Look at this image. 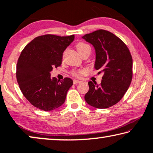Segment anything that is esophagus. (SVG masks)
<instances>
[{
    "label": "esophagus",
    "instance_id": "34e87169",
    "mask_svg": "<svg viewBox=\"0 0 153 153\" xmlns=\"http://www.w3.org/2000/svg\"><path fill=\"white\" fill-rule=\"evenodd\" d=\"M79 82H81V81L77 80V79H74V84H78V83H79Z\"/></svg>",
    "mask_w": 153,
    "mask_h": 153
}]
</instances>
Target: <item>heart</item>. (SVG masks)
Masks as SVG:
<instances>
[{"mask_svg":"<svg viewBox=\"0 0 153 153\" xmlns=\"http://www.w3.org/2000/svg\"><path fill=\"white\" fill-rule=\"evenodd\" d=\"M76 49L77 50V51H78L81 55H82L83 53H86V52H87V51L91 52V47L85 42H80L77 43V44L76 45ZM83 72H84L83 70L74 71L72 73V75L74 76L79 77V76H80L82 74Z\"/></svg>","mask_w":153,"mask_h":153,"instance_id":"obj_1","label":"heart"}]
</instances>
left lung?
Instances as JSON below:
<instances>
[{
  "instance_id": "1",
  "label": "left lung",
  "mask_w": 153,
  "mask_h": 153,
  "mask_svg": "<svg viewBox=\"0 0 153 153\" xmlns=\"http://www.w3.org/2000/svg\"><path fill=\"white\" fill-rule=\"evenodd\" d=\"M96 53L95 69L103 74L101 84L88 82L86 102L95 108H106L124 97L133 78V58L128 48L110 31L99 29L84 35Z\"/></svg>"
}]
</instances>
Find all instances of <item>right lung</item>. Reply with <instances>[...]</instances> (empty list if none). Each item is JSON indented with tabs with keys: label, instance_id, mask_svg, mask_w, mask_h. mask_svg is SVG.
<instances>
[{
	"label": "right lung",
	"instance_id": "obj_1",
	"mask_svg": "<svg viewBox=\"0 0 153 153\" xmlns=\"http://www.w3.org/2000/svg\"><path fill=\"white\" fill-rule=\"evenodd\" d=\"M75 36L46 34L27 44L18 60L16 79L20 89L33 106L45 111H53L65 102L73 80L51 77L50 72L62 64L63 52Z\"/></svg>",
	"mask_w": 153,
	"mask_h": 153
}]
</instances>
